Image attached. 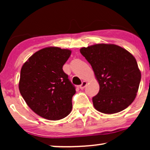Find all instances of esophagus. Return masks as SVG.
Listing matches in <instances>:
<instances>
[{"mask_svg": "<svg viewBox=\"0 0 150 150\" xmlns=\"http://www.w3.org/2000/svg\"><path fill=\"white\" fill-rule=\"evenodd\" d=\"M87 84V82H86V81H83V82H82V84H81V85H80V88L81 89H83L86 87Z\"/></svg>", "mask_w": 150, "mask_h": 150, "instance_id": "1", "label": "esophagus"}]
</instances>
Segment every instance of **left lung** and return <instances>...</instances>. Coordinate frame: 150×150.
<instances>
[{"label": "left lung", "instance_id": "obj_1", "mask_svg": "<svg viewBox=\"0 0 150 150\" xmlns=\"http://www.w3.org/2000/svg\"><path fill=\"white\" fill-rule=\"evenodd\" d=\"M90 63L99 84V93L92 98L99 112L113 114L123 111L135 99L141 73L135 57L115 44H98L80 49Z\"/></svg>", "mask_w": 150, "mask_h": 150}]
</instances>
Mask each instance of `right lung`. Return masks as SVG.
I'll return each instance as SVG.
<instances>
[{"mask_svg": "<svg viewBox=\"0 0 150 150\" xmlns=\"http://www.w3.org/2000/svg\"><path fill=\"white\" fill-rule=\"evenodd\" d=\"M71 51L46 47L34 53L20 71L19 89L34 113L51 120H60L71 112L75 87L63 70Z\"/></svg>", "mask_w": 150, "mask_h": 150, "instance_id": "1", "label": "right lung"}]
</instances>
